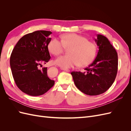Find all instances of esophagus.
Wrapping results in <instances>:
<instances>
[{
    "mask_svg": "<svg viewBox=\"0 0 131 131\" xmlns=\"http://www.w3.org/2000/svg\"><path fill=\"white\" fill-rule=\"evenodd\" d=\"M64 70L67 72H70V70H69V69H64Z\"/></svg>",
    "mask_w": 131,
    "mask_h": 131,
    "instance_id": "34e87169",
    "label": "esophagus"
}]
</instances>
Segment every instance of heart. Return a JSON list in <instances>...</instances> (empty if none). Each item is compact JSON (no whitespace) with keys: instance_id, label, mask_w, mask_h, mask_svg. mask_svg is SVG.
Listing matches in <instances>:
<instances>
[{"instance_id":"heart-1","label":"heart","mask_w":131,"mask_h":131,"mask_svg":"<svg viewBox=\"0 0 131 131\" xmlns=\"http://www.w3.org/2000/svg\"><path fill=\"white\" fill-rule=\"evenodd\" d=\"M65 48L69 49L68 54L58 57L54 63L62 69H68L78 66L89 65L94 59L97 52V46L87 38L75 33L62 36V40L57 38L51 39L48 49L53 55L61 53Z\"/></svg>"}]
</instances>
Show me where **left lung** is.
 I'll return each instance as SVG.
<instances>
[{
    "label": "left lung",
    "instance_id": "1",
    "mask_svg": "<svg viewBox=\"0 0 131 131\" xmlns=\"http://www.w3.org/2000/svg\"><path fill=\"white\" fill-rule=\"evenodd\" d=\"M95 41L98 46L96 58L85 69L86 72L71 73L77 88L90 96L103 93L113 84L117 72L118 57L108 38L97 34Z\"/></svg>",
    "mask_w": 131,
    "mask_h": 131
}]
</instances>
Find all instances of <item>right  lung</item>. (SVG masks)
<instances>
[{
    "instance_id": "add662e5",
    "label": "right lung",
    "mask_w": 131,
    "mask_h": 131,
    "mask_svg": "<svg viewBox=\"0 0 131 131\" xmlns=\"http://www.w3.org/2000/svg\"><path fill=\"white\" fill-rule=\"evenodd\" d=\"M50 31L38 30L22 37L12 51L10 64L15 82L18 89L31 96L47 92L54 81L47 77L46 64L51 57L48 44Z\"/></svg>"
}]
</instances>
